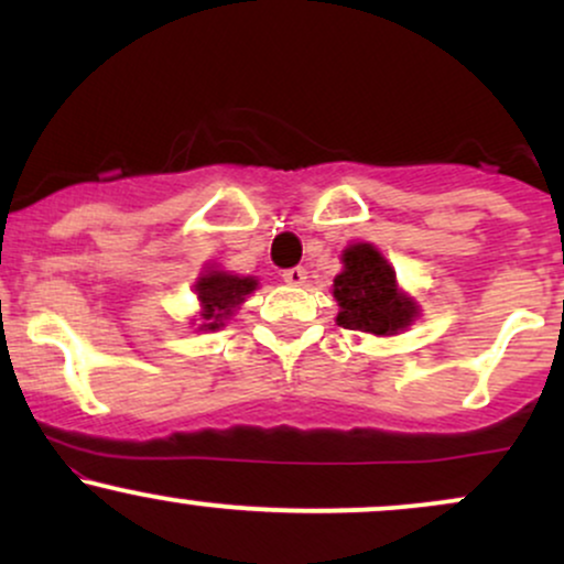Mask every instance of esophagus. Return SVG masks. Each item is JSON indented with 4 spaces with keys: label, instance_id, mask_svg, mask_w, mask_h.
<instances>
[{
    "label": "esophagus",
    "instance_id": "34e87169",
    "mask_svg": "<svg viewBox=\"0 0 564 564\" xmlns=\"http://www.w3.org/2000/svg\"><path fill=\"white\" fill-rule=\"evenodd\" d=\"M283 281H286L289 286H302V283L307 281V270H304V268L283 270Z\"/></svg>",
    "mask_w": 564,
    "mask_h": 564
}]
</instances>
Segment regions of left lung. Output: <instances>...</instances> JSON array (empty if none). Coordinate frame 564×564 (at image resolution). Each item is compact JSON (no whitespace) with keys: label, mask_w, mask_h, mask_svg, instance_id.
<instances>
[{"label":"left lung","mask_w":564,"mask_h":564,"mask_svg":"<svg viewBox=\"0 0 564 564\" xmlns=\"http://www.w3.org/2000/svg\"><path fill=\"white\" fill-rule=\"evenodd\" d=\"M332 294L341 328L373 336H394L419 318V302L400 289L394 268L373 243L358 241L341 251V273Z\"/></svg>","instance_id":"obj_1"}]
</instances>
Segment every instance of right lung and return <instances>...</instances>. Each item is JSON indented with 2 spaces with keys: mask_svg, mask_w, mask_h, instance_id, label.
I'll list each match as a JSON object with an SVG mask.
<instances>
[{
  "mask_svg": "<svg viewBox=\"0 0 564 564\" xmlns=\"http://www.w3.org/2000/svg\"><path fill=\"white\" fill-rule=\"evenodd\" d=\"M257 286H260L257 278L236 275L219 264H204L193 283L200 310L191 326H196V332H217L225 326V321H230V315H236V310H241L246 296L257 291Z\"/></svg>",
  "mask_w": 564,
  "mask_h": 564,
  "instance_id": "add662e5",
  "label": "right lung"
}]
</instances>
